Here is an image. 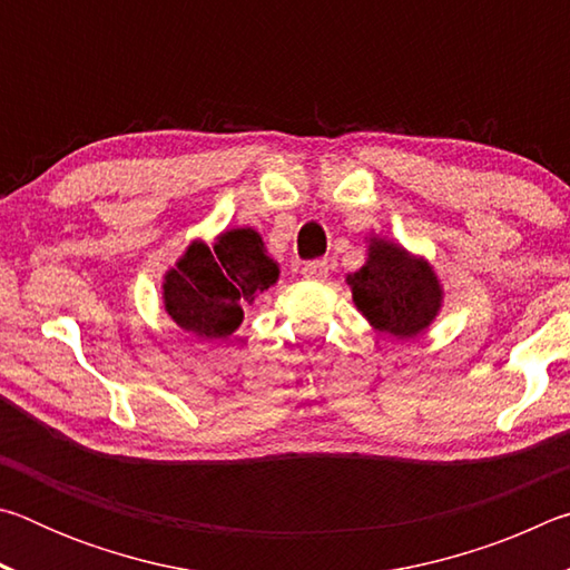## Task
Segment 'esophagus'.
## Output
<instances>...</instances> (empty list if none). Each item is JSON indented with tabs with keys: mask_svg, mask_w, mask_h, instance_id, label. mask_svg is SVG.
<instances>
[{
	"mask_svg": "<svg viewBox=\"0 0 570 570\" xmlns=\"http://www.w3.org/2000/svg\"><path fill=\"white\" fill-rule=\"evenodd\" d=\"M302 276L312 278V282H324L330 276V264L326 262H308L302 266Z\"/></svg>",
	"mask_w": 570,
	"mask_h": 570,
	"instance_id": "1",
	"label": "esophagus"
}]
</instances>
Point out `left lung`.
Masks as SVG:
<instances>
[{
  "label": "left lung",
  "mask_w": 570,
  "mask_h": 570,
  "mask_svg": "<svg viewBox=\"0 0 570 570\" xmlns=\"http://www.w3.org/2000/svg\"><path fill=\"white\" fill-rule=\"evenodd\" d=\"M352 302L372 330L414 340L440 316L445 288L428 258L392 238L366 236V262L346 274Z\"/></svg>",
  "instance_id": "left-lung-1"
}]
</instances>
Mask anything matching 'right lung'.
<instances>
[{
	"mask_svg": "<svg viewBox=\"0 0 570 570\" xmlns=\"http://www.w3.org/2000/svg\"><path fill=\"white\" fill-rule=\"evenodd\" d=\"M278 274L256 228H226L210 246L193 238L163 274V308L196 340H226L244 322V306L268 292Z\"/></svg>",
	"mask_w": 570,
	"mask_h": 570,
	"instance_id": "add662e5",
	"label": "right lung"
}]
</instances>
